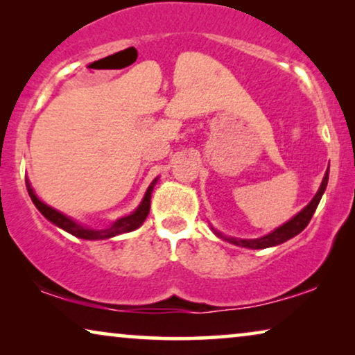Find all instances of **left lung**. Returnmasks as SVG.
I'll return each mask as SVG.
<instances>
[{"instance_id":"8db88e82","label":"left lung","mask_w":355,"mask_h":355,"mask_svg":"<svg viewBox=\"0 0 355 355\" xmlns=\"http://www.w3.org/2000/svg\"><path fill=\"white\" fill-rule=\"evenodd\" d=\"M328 176H329V168L327 169V173H324L323 181H322V184H320L318 192L315 193V197L310 200L309 205L304 207L302 210L297 213V215H294L289 221H286L284 225H281L279 227H276L275 231H271L270 234L257 237V239H239V237L225 236L223 232L216 231L213 226H211V231L215 232L220 239L231 242V244H234V245L245 247V249H268V247L283 244V242L293 239L294 236H297L299 232H302L305 230V226L309 225V221L312 220L313 213H315V210H317L320 200H322V196L324 193V191H327Z\"/></svg>"}]
</instances>
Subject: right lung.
<instances>
[{"instance_id":"obj_1","label":"right lung","mask_w":355,"mask_h":355,"mask_svg":"<svg viewBox=\"0 0 355 355\" xmlns=\"http://www.w3.org/2000/svg\"><path fill=\"white\" fill-rule=\"evenodd\" d=\"M158 182V178L153 179V182L150 184L147 192L142 198V202L139 203V207L130 213V215H125L123 218H118L113 225H110L108 227H103V230H92L89 226L80 225L76 220H72L71 216H66L64 213L55 210V208L46 205L45 202H42L40 198L37 197V193L33 192V189L31 186V181L26 179V186L28 191V196H31L33 205L37 207V210L42 213L43 216L46 218L48 221L56 225L58 227H61L62 231L69 232V234L79 237V239H85V241H103V239H111V237L124 234V232H130L134 230H137L139 226L144 225L145 218H147L148 211H150V200H152V192L155 184Z\"/></svg>"}]
</instances>
